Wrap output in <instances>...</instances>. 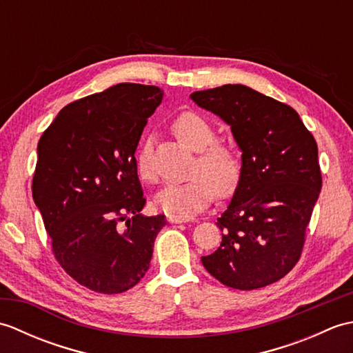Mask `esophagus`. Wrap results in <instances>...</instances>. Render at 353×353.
<instances>
[{
    "label": "esophagus",
    "mask_w": 353,
    "mask_h": 353,
    "mask_svg": "<svg viewBox=\"0 0 353 353\" xmlns=\"http://www.w3.org/2000/svg\"><path fill=\"white\" fill-rule=\"evenodd\" d=\"M167 220L168 223H172V224H179V223H188L190 219H186V216H181V215H172V214H168L167 215Z\"/></svg>",
    "instance_id": "34e87169"
}]
</instances>
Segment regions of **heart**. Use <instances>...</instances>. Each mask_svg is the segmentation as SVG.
I'll return each mask as SVG.
<instances>
[{"instance_id":"heart-1","label":"heart","mask_w":353,"mask_h":353,"mask_svg":"<svg viewBox=\"0 0 353 353\" xmlns=\"http://www.w3.org/2000/svg\"><path fill=\"white\" fill-rule=\"evenodd\" d=\"M172 129L199 156L192 168L194 177L188 182L165 186L156 194V205L165 212L188 219L211 205L216 191L226 196L235 190L239 179V161L232 148L214 144V127L194 112H185L177 117ZM137 168L142 181L150 183L157 181L152 138L142 142Z\"/></svg>"}]
</instances>
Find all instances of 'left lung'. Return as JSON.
<instances>
[{
    "mask_svg": "<svg viewBox=\"0 0 353 353\" xmlns=\"http://www.w3.org/2000/svg\"><path fill=\"white\" fill-rule=\"evenodd\" d=\"M230 125L241 172L223 232L201 264L226 287L256 290L282 279L301 258L305 230L321 190L317 142L297 112L244 85L191 94Z\"/></svg>",
    "mask_w": 353,
    "mask_h": 353,
    "instance_id": "obj_1",
    "label": "left lung"
}]
</instances>
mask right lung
Returning <instances> with one entry per match:
<instances>
[{
  "label": "right lung",
  "instance_id": "right-lung-1",
  "mask_svg": "<svg viewBox=\"0 0 353 353\" xmlns=\"http://www.w3.org/2000/svg\"><path fill=\"white\" fill-rule=\"evenodd\" d=\"M162 89L118 83L70 103L37 144L33 200L52 253L83 287L118 294L150 267L165 215L145 216L137 159ZM125 224L121 226V223Z\"/></svg>",
  "mask_w": 353,
  "mask_h": 353
}]
</instances>
